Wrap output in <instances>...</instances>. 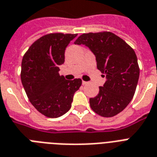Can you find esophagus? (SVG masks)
<instances>
[{"label":"esophagus","mask_w":157,"mask_h":157,"mask_svg":"<svg viewBox=\"0 0 157 157\" xmlns=\"http://www.w3.org/2000/svg\"><path fill=\"white\" fill-rule=\"evenodd\" d=\"M82 84H83L84 86H86V85H88L89 82H87V81H82Z\"/></svg>","instance_id":"esophagus-1"}]
</instances>
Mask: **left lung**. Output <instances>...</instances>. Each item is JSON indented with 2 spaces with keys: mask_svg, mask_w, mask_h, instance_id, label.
<instances>
[{
  "mask_svg": "<svg viewBox=\"0 0 157 157\" xmlns=\"http://www.w3.org/2000/svg\"><path fill=\"white\" fill-rule=\"evenodd\" d=\"M74 44L90 48L96 57L97 67L107 79L97 96L90 98L92 110L103 117L122 112L132 100L139 81V67L134 50L110 32L84 33Z\"/></svg>",
  "mask_w": 157,
  "mask_h": 157,
  "instance_id": "1",
  "label": "left lung"
}]
</instances>
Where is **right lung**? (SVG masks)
Returning <instances> with one entry per match:
<instances>
[{"instance_id":"obj_1","label":"right lung","mask_w":157,"mask_h":157,"mask_svg":"<svg viewBox=\"0 0 157 157\" xmlns=\"http://www.w3.org/2000/svg\"><path fill=\"white\" fill-rule=\"evenodd\" d=\"M77 34L50 33L36 40L23 55L21 81L36 109L50 118L68 112L81 79L66 80L59 73L66 47Z\"/></svg>"}]
</instances>
